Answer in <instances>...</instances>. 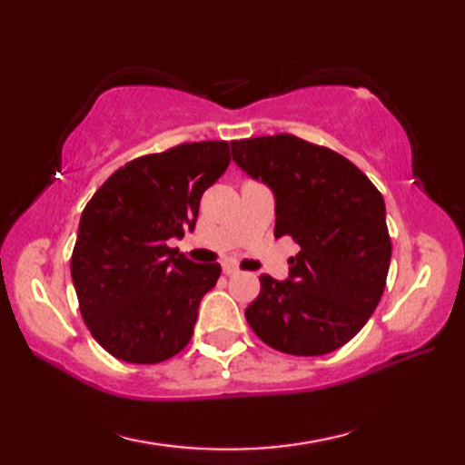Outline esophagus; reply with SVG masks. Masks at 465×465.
<instances>
[{"label": "esophagus", "instance_id": "34e87169", "mask_svg": "<svg viewBox=\"0 0 465 465\" xmlns=\"http://www.w3.org/2000/svg\"><path fill=\"white\" fill-rule=\"evenodd\" d=\"M222 270H223V273H225V275H235V273H240V268H238V265H235L233 262H230V260H223V262H222Z\"/></svg>", "mask_w": 465, "mask_h": 465}]
</instances>
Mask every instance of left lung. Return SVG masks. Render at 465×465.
<instances>
[{
  "mask_svg": "<svg viewBox=\"0 0 465 465\" xmlns=\"http://www.w3.org/2000/svg\"><path fill=\"white\" fill-rule=\"evenodd\" d=\"M233 162L272 187L275 238L300 245L290 280L262 275L245 320L270 348L323 355L348 343L378 308L391 240L370 177L338 152L292 134L232 142Z\"/></svg>",
  "mask_w": 465,
  "mask_h": 465,
  "instance_id": "1",
  "label": "left lung"
}]
</instances>
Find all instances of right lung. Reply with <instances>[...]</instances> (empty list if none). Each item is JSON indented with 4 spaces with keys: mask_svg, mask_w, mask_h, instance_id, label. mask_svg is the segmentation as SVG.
<instances>
[{
    "mask_svg": "<svg viewBox=\"0 0 465 465\" xmlns=\"http://www.w3.org/2000/svg\"><path fill=\"white\" fill-rule=\"evenodd\" d=\"M230 162L223 140L135 157L84 207L72 280L87 330L114 358L160 363L192 340L222 268L187 260L167 240L193 230L203 192Z\"/></svg>",
    "mask_w": 465,
    "mask_h": 465,
    "instance_id": "1",
    "label": "right lung"
}]
</instances>
